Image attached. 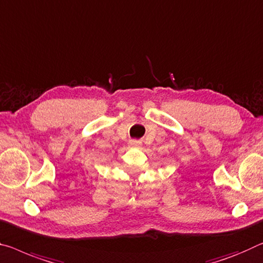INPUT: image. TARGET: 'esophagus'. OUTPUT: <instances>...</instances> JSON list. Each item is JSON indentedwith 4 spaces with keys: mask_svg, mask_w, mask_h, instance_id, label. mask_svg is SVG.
I'll return each instance as SVG.
<instances>
[{
    "mask_svg": "<svg viewBox=\"0 0 263 263\" xmlns=\"http://www.w3.org/2000/svg\"><path fill=\"white\" fill-rule=\"evenodd\" d=\"M141 144H142V143H141L140 141H137V140H132V141H129V143H128L129 148H140Z\"/></svg>",
    "mask_w": 263,
    "mask_h": 263,
    "instance_id": "obj_1",
    "label": "esophagus"
}]
</instances>
